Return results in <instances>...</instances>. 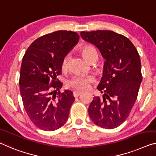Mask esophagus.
<instances>
[{
    "mask_svg": "<svg viewBox=\"0 0 156 156\" xmlns=\"http://www.w3.org/2000/svg\"><path fill=\"white\" fill-rule=\"evenodd\" d=\"M81 93H82V91H81V90H74V91H73V95L75 97H78L79 95H80Z\"/></svg>",
    "mask_w": 156,
    "mask_h": 156,
    "instance_id": "1",
    "label": "esophagus"
}]
</instances>
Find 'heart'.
<instances>
[{"instance_id": "obj_1", "label": "heart", "mask_w": 156, "mask_h": 156, "mask_svg": "<svg viewBox=\"0 0 156 156\" xmlns=\"http://www.w3.org/2000/svg\"><path fill=\"white\" fill-rule=\"evenodd\" d=\"M81 53L89 62H91L93 60L98 58V54L95 48L90 45H86L81 49ZM70 58V54H67L63 57L61 62V68L63 70L68 69L69 66V61ZM94 76L89 75H75L68 79L66 84L70 88L75 89H86L88 87L90 83L94 81Z\"/></svg>"}]
</instances>
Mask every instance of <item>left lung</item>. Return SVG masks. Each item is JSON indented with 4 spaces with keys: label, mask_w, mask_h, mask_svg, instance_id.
<instances>
[{
    "label": "left lung",
    "mask_w": 156,
    "mask_h": 156,
    "mask_svg": "<svg viewBox=\"0 0 156 156\" xmlns=\"http://www.w3.org/2000/svg\"><path fill=\"white\" fill-rule=\"evenodd\" d=\"M80 34L97 47L105 59L98 86L102 99L93 98L88 114L98 126L117 128L128 118L137 98L142 80L140 55L128 38L114 31H82Z\"/></svg>",
    "instance_id": "left-lung-1"
}]
</instances>
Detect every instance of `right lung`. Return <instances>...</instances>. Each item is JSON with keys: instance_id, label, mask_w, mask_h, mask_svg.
<instances>
[{"instance_id": "1", "label": "right lung", "mask_w": 156, "mask_h": 156, "mask_svg": "<svg viewBox=\"0 0 156 156\" xmlns=\"http://www.w3.org/2000/svg\"><path fill=\"white\" fill-rule=\"evenodd\" d=\"M76 32L58 30L37 38L26 50L21 63L20 88L23 107L38 128L54 131L68 119L75 98L70 90L60 92L63 57L77 44Z\"/></svg>"}]
</instances>
